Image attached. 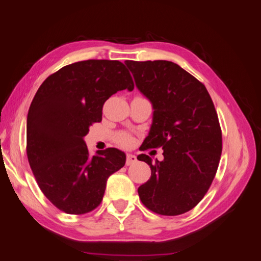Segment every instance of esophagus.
Masks as SVG:
<instances>
[{
    "label": "esophagus",
    "mask_w": 261,
    "mask_h": 261,
    "mask_svg": "<svg viewBox=\"0 0 261 261\" xmlns=\"http://www.w3.org/2000/svg\"><path fill=\"white\" fill-rule=\"evenodd\" d=\"M136 162H137V158L135 155H132V154L126 155V162H125L126 165H131V164H134Z\"/></svg>",
    "instance_id": "34e87169"
}]
</instances>
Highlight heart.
I'll return each instance as SVG.
<instances>
[{
  "mask_svg": "<svg viewBox=\"0 0 261 261\" xmlns=\"http://www.w3.org/2000/svg\"><path fill=\"white\" fill-rule=\"evenodd\" d=\"M117 141L123 146H129L132 143V138L127 134H120L117 136Z\"/></svg>",
  "mask_w": 261,
  "mask_h": 261,
  "instance_id": "1",
  "label": "heart"
}]
</instances>
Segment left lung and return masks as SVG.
Listing matches in <instances>:
<instances>
[{
  "label": "left lung",
  "instance_id": "8db88e82",
  "mask_svg": "<svg viewBox=\"0 0 261 261\" xmlns=\"http://www.w3.org/2000/svg\"><path fill=\"white\" fill-rule=\"evenodd\" d=\"M136 87L153 106V122L143 150L163 149V161L140 154L151 176L138 188L155 213L178 216L198 204L219 165L221 129L204 84L168 60L125 61Z\"/></svg>",
  "mask_w": 261,
  "mask_h": 261
}]
</instances>
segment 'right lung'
Returning <instances> with one entry per match:
<instances>
[{"label": "right lung", "instance_id": "obj_1", "mask_svg": "<svg viewBox=\"0 0 261 261\" xmlns=\"http://www.w3.org/2000/svg\"><path fill=\"white\" fill-rule=\"evenodd\" d=\"M134 88L124 64L91 59L60 68L37 90L27 115V158L42 193L59 210L96 209L108 177L124 167V151L107 148L91 156L84 137L101 121L112 94Z\"/></svg>", "mask_w": 261, "mask_h": 261}]
</instances>
